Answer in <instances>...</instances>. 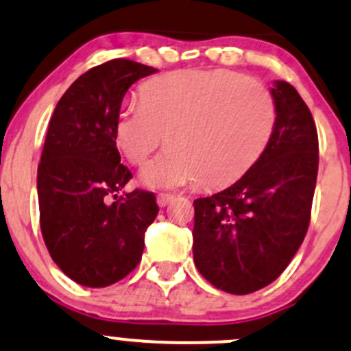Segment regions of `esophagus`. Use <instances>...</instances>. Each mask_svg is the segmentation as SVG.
I'll return each mask as SVG.
<instances>
[{
  "mask_svg": "<svg viewBox=\"0 0 351 351\" xmlns=\"http://www.w3.org/2000/svg\"><path fill=\"white\" fill-rule=\"evenodd\" d=\"M172 194H165V193H160V194H157V204L160 206V208H164V206H167L169 202L172 201Z\"/></svg>",
  "mask_w": 351,
  "mask_h": 351,
  "instance_id": "34e87169",
  "label": "esophagus"
}]
</instances>
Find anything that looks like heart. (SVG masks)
Instances as JSON below:
<instances>
[{
	"label": "heart",
	"mask_w": 351,
	"mask_h": 351,
	"mask_svg": "<svg viewBox=\"0 0 351 351\" xmlns=\"http://www.w3.org/2000/svg\"><path fill=\"white\" fill-rule=\"evenodd\" d=\"M274 97L255 79L233 71H180L145 82L114 120V145L138 165L152 189L201 182L219 187L243 176L272 140Z\"/></svg>",
	"instance_id": "b5f03b06"
}]
</instances>
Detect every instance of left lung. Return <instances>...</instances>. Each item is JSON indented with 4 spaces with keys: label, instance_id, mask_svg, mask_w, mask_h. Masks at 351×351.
<instances>
[{
    "label": "left lung",
    "instance_id": "8db88e82",
    "mask_svg": "<svg viewBox=\"0 0 351 351\" xmlns=\"http://www.w3.org/2000/svg\"><path fill=\"white\" fill-rule=\"evenodd\" d=\"M272 140L228 189L194 201L193 255L216 289L243 295L277 279L308 231L316 187L317 132L294 86L276 81Z\"/></svg>",
    "mask_w": 351,
    "mask_h": 351
}]
</instances>
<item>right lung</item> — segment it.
<instances>
[{
  "mask_svg": "<svg viewBox=\"0 0 351 351\" xmlns=\"http://www.w3.org/2000/svg\"><path fill=\"white\" fill-rule=\"evenodd\" d=\"M157 69L113 59L75 79L53 110L37 174L40 230L50 256L74 282L106 287L142 260L155 194L135 189L114 145V120L133 82ZM113 195L115 201L108 203Z\"/></svg>",
  "mask_w": 351,
  "mask_h": 351,
  "instance_id": "right-lung-1",
  "label": "right lung"
}]
</instances>
